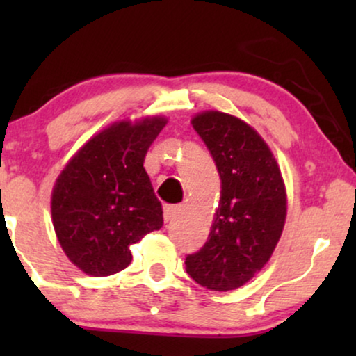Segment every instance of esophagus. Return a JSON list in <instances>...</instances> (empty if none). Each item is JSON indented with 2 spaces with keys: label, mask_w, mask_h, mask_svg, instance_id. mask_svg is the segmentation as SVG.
Returning a JSON list of instances; mask_svg holds the SVG:
<instances>
[{
  "label": "esophagus",
  "mask_w": 356,
  "mask_h": 356,
  "mask_svg": "<svg viewBox=\"0 0 356 356\" xmlns=\"http://www.w3.org/2000/svg\"><path fill=\"white\" fill-rule=\"evenodd\" d=\"M177 213H178V207L177 206H165L163 207V220L165 222L173 220Z\"/></svg>",
  "instance_id": "34e87169"
}]
</instances>
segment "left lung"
Masks as SVG:
<instances>
[{"mask_svg": "<svg viewBox=\"0 0 356 356\" xmlns=\"http://www.w3.org/2000/svg\"><path fill=\"white\" fill-rule=\"evenodd\" d=\"M191 123L217 165L222 191L209 240L184 264L199 285L235 290L266 266L280 240L285 184L269 145L245 121L202 111Z\"/></svg>", "mask_w": 356, "mask_h": 356, "instance_id": "left-lung-1", "label": "left lung"}]
</instances>
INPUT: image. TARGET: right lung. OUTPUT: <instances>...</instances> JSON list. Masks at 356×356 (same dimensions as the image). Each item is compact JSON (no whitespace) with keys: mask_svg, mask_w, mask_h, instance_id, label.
<instances>
[{"mask_svg":"<svg viewBox=\"0 0 356 356\" xmlns=\"http://www.w3.org/2000/svg\"><path fill=\"white\" fill-rule=\"evenodd\" d=\"M167 120L120 121L94 136L58 177L51 218L72 264L105 277L129 266V246L163 225L144 157Z\"/></svg>","mask_w":356,"mask_h":356,"instance_id":"right-lung-1","label":"right lung"}]
</instances>
